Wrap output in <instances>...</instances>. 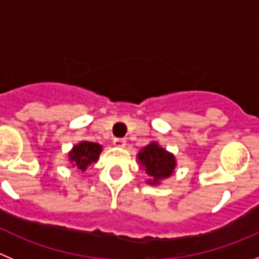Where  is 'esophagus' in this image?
I'll list each match as a JSON object with an SVG mask.
<instances>
[{
    "label": "esophagus",
    "mask_w": 259,
    "mask_h": 259,
    "mask_svg": "<svg viewBox=\"0 0 259 259\" xmlns=\"http://www.w3.org/2000/svg\"><path fill=\"white\" fill-rule=\"evenodd\" d=\"M114 145L118 146V148H124L125 139H123V137H115V139H114Z\"/></svg>",
    "instance_id": "34e87169"
}]
</instances>
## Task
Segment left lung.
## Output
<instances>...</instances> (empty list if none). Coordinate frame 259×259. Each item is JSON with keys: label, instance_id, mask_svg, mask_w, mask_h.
<instances>
[{"label": "left lung", "instance_id": "1", "mask_svg": "<svg viewBox=\"0 0 259 259\" xmlns=\"http://www.w3.org/2000/svg\"><path fill=\"white\" fill-rule=\"evenodd\" d=\"M137 159L141 168L150 178L146 180L150 185H157L163 179L170 178L176 167L175 155L163 149L155 141L143 148L137 154Z\"/></svg>", "mask_w": 259, "mask_h": 259}]
</instances>
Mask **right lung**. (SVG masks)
Segmentation results:
<instances>
[{
    "label": "right lung",
    "instance_id": "right-lung-1",
    "mask_svg": "<svg viewBox=\"0 0 259 259\" xmlns=\"http://www.w3.org/2000/svg\"><path fill=\"white\" fill-rule=\"evenodd\" d=\"M101 152L102 146L100 144L81 141L74 145V148L68 153V161L72 163V167L76 166L79 170L85 171L91 164L98 161Z\"/></svg>",
    "mask_w": 259,
    "mask_h": 259
}]
</instances>
